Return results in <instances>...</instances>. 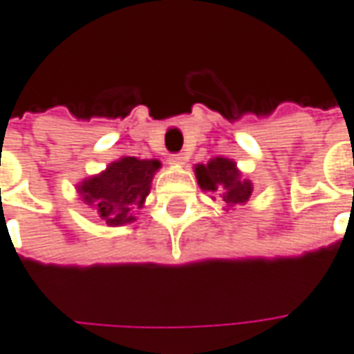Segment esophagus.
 Instances as JSON below:
<instances>
[{"label": "esophagus", "instance_id": "1", "mask_svg": "<svg viewBox=\"0 0 354 354\" xmlns=\"http://www.w3.org/2000/svg\"><path fill=\"white\" fill-rule=\"evenodd\" d=\"M185 153H173V156H169V163H173V165H183L185 163Z\"/></svg>", "mask_w": 354, "mask_h": 354}]
</instances>
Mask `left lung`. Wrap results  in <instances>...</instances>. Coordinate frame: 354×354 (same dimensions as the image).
I'll use <instances>...</instances> for the list:
<instances>
[{
    "label": "left lung",
    "instance_id": "left-lung-1",
    "mask_svg": "<svg viewBox=\"0 0 354 354\" xmlns=\"http://www.w3.org/2000/svg\"><path fill=\"white\" fill-rule=\"evenodd\" d=\"M197 181L201 189L218 193L228 207L232 205H244L252 195V183L248 179H242L236 169V163L214 157L207 165H197Z\"/></svg>",
    "mask_w": 354,
    "mask_h": 354
}]
</instances>
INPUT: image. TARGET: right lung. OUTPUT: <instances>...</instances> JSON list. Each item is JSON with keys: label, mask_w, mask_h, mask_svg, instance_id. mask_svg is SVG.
I'll return each mask as SVG.
<instances>
[{"label": "right lung", "mask_w": 354, "mask_h": 354, "mask_svg": "<svg viewBox=\"0 0 354 354\" xmlns=\"http://www.w3.org/2000/svg\"><path fill=\"white\" fill-rule=\"evenodd\" d=\"M159 167L161 163L157 159L122 157L110 163L104 173L78 185V189L106 225H126L136 221L133 212L142 209Z\"/></svg>", "instance_id": "right-lung-1"}]
</instances>
